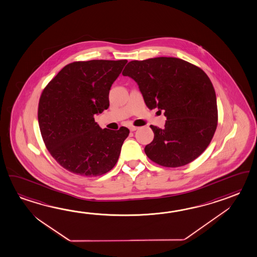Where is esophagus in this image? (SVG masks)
I'll list each match as a JSON object with an SVG mask.
<instances>
[{"label":"esophagus","mask_w":257,"mask_h":257,"mask_svg":"<svg viewBox=\"0 0 257 257\" xmlns=\"http://www.w3.org/2000/svg\"><path fill=\"white\" fill-rule=\"evenodd\" d=\"M130 130H131V131H137V130H138V126H130Z\"/></svg>","instance_id":"obj_1"}]
</instances>
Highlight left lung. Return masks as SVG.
I'll use <instances>...</instances> for the list:
<instances>
[{
  "label": "left lung",
  "instance_id": "obj_1",
  "mask_svg": "<svg viewBox=\"0 0 257 257\" xmlns=\"http://www.w3.org/2000/svg\"><path fill=\"white\" fill-rule=\"evenodd\" d=\"M122 75L136 82L150 109L164 110L165 126L151 125L147 156L168 168L194 161L209 146L218 121L216 95L200 67L175 57L131 61Z\"/></svg>",
  "mask_w": 257,
  "mask_h": 257
}]
</instances>
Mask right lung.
<instances>
[{"mask_svg":"<svg viewBox=\"0 0 257 257\" xmlns=\"http://www.w3.org/2000/svg\"><path fill=\"white\" fill-rule=\"evenodd\" d=\"M126 60L74 62L43 91L38 106L41 134L61 166L81 176L103 175L116 165L130 131L102 130L94 116L109 106V90Z\"/></svg>","mask_w":257,"mask_h":257,"instance_id":"right-lung-1","label":"right lung"}]
</instances>
